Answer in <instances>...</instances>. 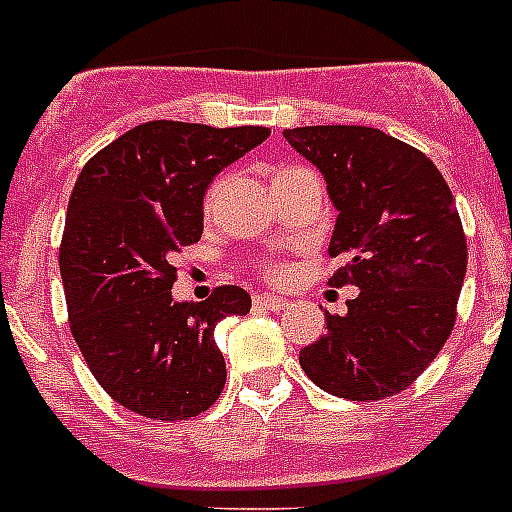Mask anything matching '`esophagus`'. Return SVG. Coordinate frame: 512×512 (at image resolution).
<instances>
[{
	"instance_id": "obj_1",
	"label": "esophagus",
	"mask_w": 512,
	"mask_h": 512,
	"mask_svg": "<svg viewBox=\"0 0 512 512\" xmlns=\"http://www.w3.org/2000/svg\"><path fill=\"white\" fill-rule=\"evenodd\" d=\"M255 305L268 307V310H284L289 302L284 297H276V294H255Z\"/></svg>"
}]
</instances>
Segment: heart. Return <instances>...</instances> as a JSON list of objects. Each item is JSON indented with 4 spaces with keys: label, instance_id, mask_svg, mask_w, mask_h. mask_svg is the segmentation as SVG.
<instances>
[{
    "label": "heart",
    "instance_id": "b5f03b06",
    "mask_svg": "<svg viewBox=\"0 0 512 512\" xmlns=\"http://www.w3.org/2000/svg\"><path fill=\"white\" fill-rule=\"evenodd\" d=\"M265 273H268L270 278L281 276V265H278V263H268V265H265Z\"/></svg>",
    "mask_w": 512,
    "mask_h": 512
}]
</instances>
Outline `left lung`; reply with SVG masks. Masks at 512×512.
<instances>
[{"mask_svg":"<svg viewBox=\"0 0 512 512\" xmlns=\"http://www.w3.org/2000/svg\"><path fill=\"white\" fill-rule=\"evenodd\" d=\"M336 207L331 286H357L347 313L299 352L323 392L371 402L402 392L450 339L468 247L452 191L421 149L368 126L286 128Z\"/></svg>","mask_w":512,"mask_h":512,"instance_id":"8db88e82","label":"left lung"}]
</instances>
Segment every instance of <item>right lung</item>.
<instances>
[{
	"instance_id": "right-lung-1",
	"label": "right lung",
	"mask_w": 512,
	"mask_h": 512,
	"mask_svg": "<svg viewBox=\"0 0 512 512\" xmlns=\"http://www.w3.org/2000/svg\"><path fill=\"white\" fill-rule=\"evenodd\" d=\"M270 136L149 120L99 149L70 194L60 273L70 334L118 405L155 421L205 413L223 392L215 326L247 315L242 286L176 302L173 260L202 236L205 191L220 170Z\"/></svg>"
}]
</instances>
